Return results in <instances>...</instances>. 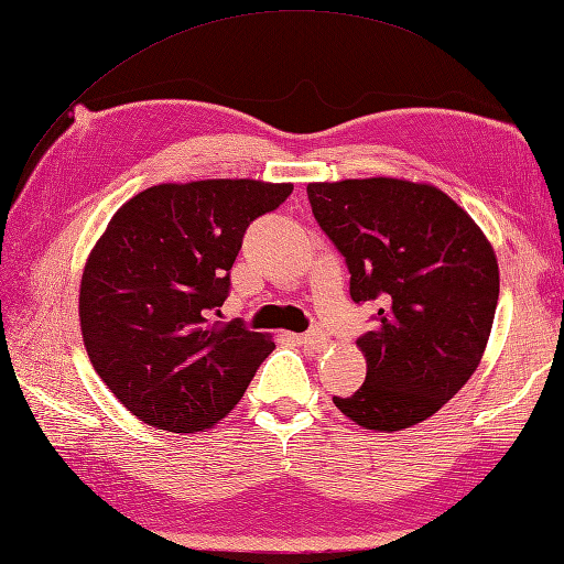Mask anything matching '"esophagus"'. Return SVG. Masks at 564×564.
Masks as SVG:
<instances>
[{"label": "esophagus", "instance_id": "34e87169", "mask_svg": "<svg viewBox=\"0 0 564 564\" xmlns=\"http://www.w3.org/2000/svg\"><path fill=\"white\" fill-rule=\"evenodd\" d=\"M294 339L299 341V345L311 347V349H315V351H321V349L327 347V335H325V329H321V327L308 329L306 335H294Z\"/></svg>", "mask_w": 564, "mask_h": 564}]
</instances>
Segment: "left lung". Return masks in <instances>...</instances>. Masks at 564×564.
<instances>
[{
    "label": "left lung",
    "instance_id": "1",
    "mask_svg": "<svg viewBox=\"0 0 564 564\" xmlns=\"http://www.w3.org/2000/svg\"><path fill=\"white\" fill-rule=\"evenodd\" d=\"M306 191L347 260L351 299L380 304L376 327L356 339L366 382L333 402L361 429H411L480 364L500 294L496 251L469 213L431 184L373 176Z\"/></svg>",
    "mask_w": 564,
    "mask_h": 564
}]
</instances>
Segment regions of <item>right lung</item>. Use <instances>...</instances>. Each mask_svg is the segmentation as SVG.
Wrapping results in <instances>:
<instances>
[{"label":"right lung","mask_w":564,"mask_h":564,"mask_svg":"<svg viewBox=\"0 0 564 564\" xmlns=\"http://www.w3.org/2000/svg\"><path fill=\"white\" fill-rule=\"evenodd\" d=\"M292 188L256 178L160 184L109 219L80 278V333L105 386L143 423L213 429L274 349L239 318L225 323L219 306L246 227Z\"/></svg>","instance_id":"1"}]
</instances>
